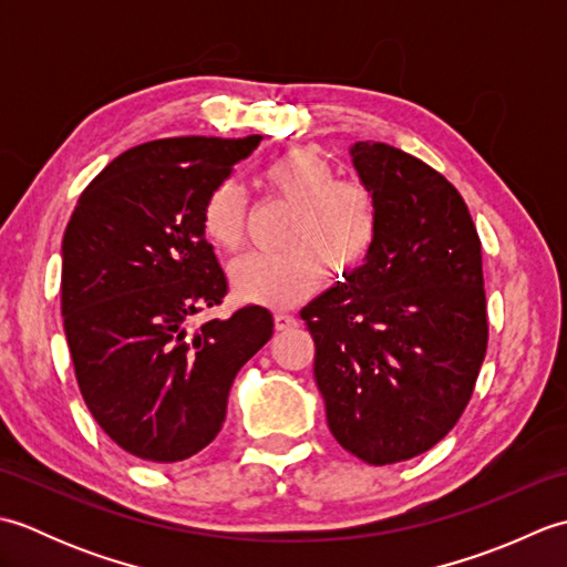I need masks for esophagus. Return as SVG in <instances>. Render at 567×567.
<instances>
[{"label": "esophagus", "instance_id": "1", "mask_svg": "<svg viewBox=\"0 0 567 567\" xmlns=\"http://www.w3.org/2000/svg\"><path fill=\"white\" fill-rule=\"evenodd\" d=\"M297 327V319L292 315H287V311H277L275 315V329L277 331H290Z\"/></svg>", "mask_w": 567, "mask_h": 567}]
</instances>
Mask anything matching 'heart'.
I'll return each instance as SVG.
<instances>
[{"label":"heart","mask_w":567,"mask_h":567,"mask_svg":"<svg viewBox=\"0 0 567 567\" xmlns=\"http://www.w3.org/2000/svg\"><path fill=\"white\" fill-rule=\"evenodd\" d=\"M270 187L297 207L285 252H248L231 262L228 280L244 302L292 307L315 295L333 275L358 270L380 231L372 189L358 179H339L333 165L309 148L275 158L265 171ZM202 228L214 246L236 250L246 231V192L234 179L216 185L204 202Z\"/></svg>","instance_id":"heart-1"}]
</instances>
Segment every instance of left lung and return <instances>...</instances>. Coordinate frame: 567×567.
I'll return each mask as SVG.
<instances>
[{
  "label": "left lung",
  "mask_w": 567,
  "mask_h": 567,
  "mask_svg": "<svg viewBox=\"0 0 567 567\" xmlns=\"http://www.w3.org/2000/svg\"><path fill=\"white\" fill-rule=\"evenodd\" d=\"M380 231L368 260L302 309L327 421L370 465L409 461L449 433L487 351L483 246L441 173L388 143L358 141Z\"/></svg>",
  "instance_id": "left-lung-1"
}]
</instances>
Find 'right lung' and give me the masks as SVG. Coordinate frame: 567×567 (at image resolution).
Segmentation results:
<instances>
[{"label": "right lung", "mask_w": 567, "mask_h": 567, "mask_svg": "<svg viewBox=\"0 0 567 567\" xmlns=\"http://www.w3.org/2000/svg\"><path fill=\"white\" fill-rule=\"evenodd\" d=\"M262 136H179L124 151L78 199L63 236V321L84 404L141 461L177 463L221 431L236 372L272 336L250 305H221L226 275L202 228L204 202Z\"/></svg>", "instance_id": "right-lung-1"}]
</instances>
